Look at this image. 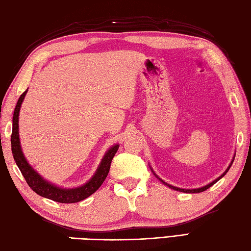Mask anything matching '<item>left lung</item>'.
<instances>
[{
	"label": "left lung",
	"mask_w": 251,
	"mask_h": 251,
	"mask_svg": "<svg viewBox=\"0 0 251 251\" xmlns=\"http://www.w3.org/2000/svg\"><path fill=\"white\" fill-rule=\"evenodd\" d=\"M233 163V162H232ZM232 163H231V165H232ZM231 165H230V166H228V168L226 170V173L225 174H223V175H221V177H219V178H218V179H216L215 181H212V182L211 183H209V184H207V185H205V186H202V188H200V189H193V190H184V189H180V188H176V186H173V185H170V184H167V183H165L164 182V181L163 180H161V179H159V180H161L162 181V182L163 183H165V184H166V185H168L169 186V188H172V189H174V190H176V191H180V192H184V193H200V192H202V191H206L207 189H209L210 188V186L211 185H214L216 182H217V181L218 180H220L222 177H223V176H225L226 173H227V170L228 169H230V167H231Z\"/></svg>",
	"instance_id": "1"
}]
</instances>
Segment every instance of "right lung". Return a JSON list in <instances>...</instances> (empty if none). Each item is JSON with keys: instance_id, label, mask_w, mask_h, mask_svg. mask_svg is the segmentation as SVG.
<instances>
[{"instance_id": "1", "label": "right lung", "mask_w": 251, "mask_h": 251, "mask_svg": "<svg viewBox=\"0 0 251 251\" xmlns=\"http://www.w3.org/2000/svg\"><path fill=\"white\" fill-rule=\"evenodd\" d=\"M26 94V90L21 94L18 99V102L16 104V108L14 111L13 116V131H12V138H10V143H12V152L16 164H17L18 168L20 169L21 174H23L24 178L25 179L26 183L30 188L33 190L36 194H39L46 199L52 200L58 202H63V204H71V202H77L81 201L88 196L92 195L97 191L101 184L103 183L106 176L109 174L111 162L113 159L115 153L119 150V145L112 147L110 150L106 152L102 162H101L97 172L94 175V177L90 179L86 184H84L79 188L75 189H60L58 186L52 185L47 182L41 176L34 172L25 158L21 151L20 142H19V135H18V117H19V111L23 100Z\"/></svg>"}]
</instances>
